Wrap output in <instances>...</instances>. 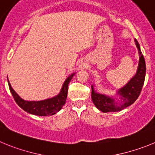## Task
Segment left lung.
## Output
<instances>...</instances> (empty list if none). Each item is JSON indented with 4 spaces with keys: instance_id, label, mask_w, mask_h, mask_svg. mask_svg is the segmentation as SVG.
Returning <instances> with one entry per match:
<instances>
[{
    "instance_id": "obj_1",
    "label": "left lung",
    "mask_w": 155,
    "mask_h": 155,
    "mask_svg": "<svg viewBox=\"0 0 155 155\" xmlns=\"http://www.w3.org/2000/svg\"><path fill=\"white\" fill-rule=\"evenodd\" d=\"M134 41L139 53L137 70L135 75L127 82V84L116 91V98L97 92L94 89V84L91 85V99L93 103L97 109L103 113L123 110L132 105L137 99L141 91L146 75V64L139 43L137 39H134Z\"/></svg>"
}]
</instances>
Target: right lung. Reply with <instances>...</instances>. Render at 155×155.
Masks as SVG:
<instances>
[{
	"instance_id": "obj_1",
	"label": "right lung",
	"mask_w": 155,
	"mask_h": 155,
	"mask_svg": "<svg viewBox=\"0 0 155 155\" xmlns=\"http://www.w3.org/2000/svg\"><path fill=\"white\" fill-rule=\"evenodd\" d=\"M74 74L75 73L71 74L68 78L66 79L63 84L61 91L57 95L53 97V98L42 100V101H26V100L22 99L12 88L8 79V82L11 92L14 97V99L23 110L25 111L26 113L35 115V116H53L58 113L65 104L67 96H68V84Z\"/></svg>"
}]
</instances>
